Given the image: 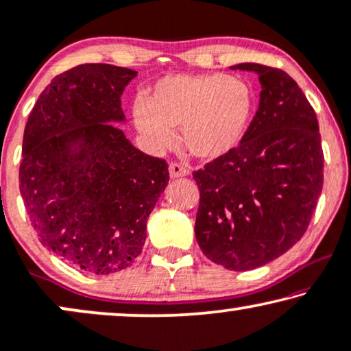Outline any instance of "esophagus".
<instances>
[{"label": "esophagus", "mask_w": 351, "mask_h": 351, "mask_svg": "<svg viewBox=\"0 0 351 351\" xmlns=\"http://www.w3.org/2000/svg\"><path fill=\"white\" fill-rule=\"evenodd\" d=\"M168 170H170L171 178H181V176L189 175V168L184 167L183 163H178V162H171L170 165H168Z\"/></svg>", "instance_id": "esophagus-1"}]
</instances>
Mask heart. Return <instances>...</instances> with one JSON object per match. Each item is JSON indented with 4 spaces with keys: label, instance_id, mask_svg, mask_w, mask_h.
Here are the masks:
<instances>
[{
    "label": "heart",
    "instance_id": "b5f03b06",
    "mask_svg": "<svg viewBox=\"0 0 351 351\" xmlns=\"http://www.w3.org/2000/svg\"><path fill=\"white\" fill-rule=\"evenodd\" d=\"M249 83L224 73L167 75L133 104L136 128L156 149L175 143L181 128L186 151L202 160H218L244 141L255 115Z\"/></svg>",
    "mask_w": 351,
    "mask_h": 351
}]
</instances>
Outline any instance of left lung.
Returning <instances> with one entry per match:
<instances>
[{
    "instance_id": "8db88e82",
    "label": "left lung",
    "mask_w": 351,
    "mask_h": 351,
    "mask_svg": "<svg viewBox=\"0 0 351 351\" xmlns=\"http://www.w3.org/2000/svg\"><path fill=\"white\" fill-rule=\"evenodd\" d=\"M231 69L258 73L260 106L244 141L193 173L200 191L195 237L213 263L247 271L305 234L322 189L324 154L315 110L292 77L261 64Z\"/></svg>"
}]
</instances>
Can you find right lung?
<instances>
[{
  "instance_id": "1",
  "label": "right lung",
  "mask_w": 351,
  "mask_h": 351,
  "mask_svg": "<svg viewBox=\"0 0 351 351\" xmlns=\"http://www.w3.org/2000/svg\"><path fill=\"white\" fill-rule=\"evenodd\" d=\"M134 77L110 64L65 70L41 93L23 132L19 189L35 234L86 273L133 263L170 180L165 158L138 151L110 123L123 120L120 96Z\"/></svg>"
}]
</instances>
